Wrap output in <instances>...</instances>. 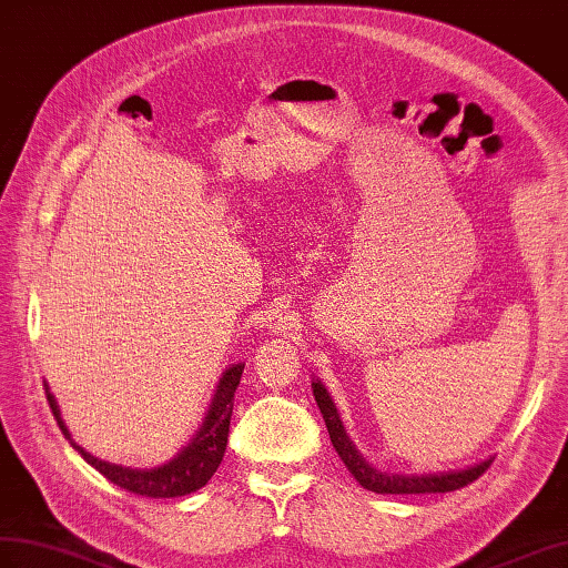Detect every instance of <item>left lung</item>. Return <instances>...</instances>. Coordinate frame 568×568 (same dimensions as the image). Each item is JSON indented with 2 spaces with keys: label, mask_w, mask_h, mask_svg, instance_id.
<instances>
[{
  "label": "left lung",
  "mask_w": 568,
  "mask_h": 568,
  "mask_svg": "<svg viewBox=\"0 0 568 568\" xmlns=\"http://www.w3.org/2000/svg\"><path fill=\"white\" fill-rule=\"evenodd\" d=\"M314 388V398L318 410L324 415V423L331 436L333 448L338 450L341 460L345 463V468L353 473V477L357 483L376 494H436V491H454L460 489L465 485H470L473 479H477L483 475L491 458L479 460L475 465H468V468H458V470H444V473H384L379 468H374L369 460H365V456L359 454L357 446L353 444L351 436H347L343 419L336 410V403H333L331 394L326 390V386L314 379L312 382Z\"/></svg>",
  "instance_id": "left-lung-1"
}]
</instances>
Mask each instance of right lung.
Returning <instances> with one entry per match:
<instances>
[{
	"mask_svg": "<svg viewBox=\"0 0 568 568\" xmlns=\"http://www.w3.org/2000/svg\"><path fill=\"white\" fill-rule=\"evenodd\" d=\"M242 372H244L242 362L225 367L221 382H217L213 390L206 417H203L196 434L189 439V444L180 450L178 456L163 465H158V468H126V465L108 463L91 456L89 450L71 439V434L60 413V405H57L54 396L50 394L48 384H45V394H48L57 425H60L69 444L79 450L85 463H91L100 475H105L110 483H114L126 491H134V494H141V497H151V499H170V497H184V494L201 489L213 477L217 465H221L225 456V446H227L232 403H235V390L240 386Z\"/></svg>",
	"mask_w": 568,
	"mask_h": 568,
	"instance_id": "add662e5",
	"label": "right lung"
}]
</instances>
